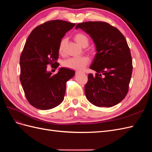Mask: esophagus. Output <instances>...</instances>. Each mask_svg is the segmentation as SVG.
<instances>
[{"label":"esophagus","mask_w":152,"mask_h":152,"mask_svg":"<svg viewBox=\"0 0 152 152\" xmlns=\"http://www.w3.org/2000/svg\"><path fill=\"white\" fill-rule=\"evenodd\" d=\"M82 73V72H80V71H77V72H76L77 74H79V73Z\"/></svg>","instance_id":"34e87169"}]
</instances>
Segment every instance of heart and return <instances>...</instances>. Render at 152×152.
I'll use <instances>...</instances> for the list:
<instances>
[{"mask_svg":"<svg viewBox=\"0 0 152 152\" xmlns=\"http://www.w3.org/2000/svg\"><path fill=\"white\" fill-rule=\"evenodd\" d=\"M74 39L76 42L80 46L84 48L86 47L89 44V39L84 34L78 33L75 35ZM66 44V39H63L59 44L58 50L59 54H63L64 48ZM89 63V58L86 56H81L78 58H70L65 59L63 62V66L68 68L73 69V70H82L87 66Z\"/></svg>","mask_w":152,"mask_h":152,"instance_id":"b5f03b06","label":"heart"}]
</instances>
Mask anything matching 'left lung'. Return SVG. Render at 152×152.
Returning <instances> with one entry per match:
<instances>
[{
    "mask_svg": "<svg viewBox=\"0 0 152 152\" xmlns=\"http://www.w3.org/2000/svg\"><path fill=\"white\" fill-rule=\"evenodd\" d=\"M89 35L95 45L96 54L85 86L87 99L96 107H111L124 99L132 72L130 49L121 32L107 23L87 21L78 23Z\"/></svg>",
    "mask_w": 152,
    "mask_h": 152,
    "instance_id": "1",
    "label": "left lung"
}]
</instances>
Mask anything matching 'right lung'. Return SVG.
Listing matches in <instances>:
<instances>
[{
    "label": "right lung",
    "mask_w": 152,
    "mask_h": 152,
    "mask_svg": "<svg viewBox=\"0 0 152 152\" xmlns=\"http://www.w3.org/2000/svg\"><path fill=\"white\" fill-rule=\"evenodd\" d=\"M75 25L63 20L49 21L37 26L26 41L20 61V82L27 100L35 108L49 110L63 102L66 82L75 72L61 67L53 75L47 65L58 67L59 42Z\"/></svg>",
    "instance_id": "right-lung-1"
}]
</instances>
